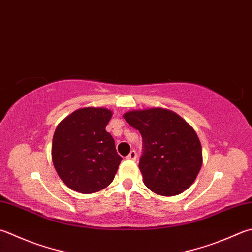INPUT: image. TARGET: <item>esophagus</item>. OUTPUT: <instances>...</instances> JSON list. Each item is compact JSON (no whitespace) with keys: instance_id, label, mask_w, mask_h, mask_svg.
I'll return each mask as SVG.
<instances>
[{"instance_id":"34e87169","label":"esophagus","mask_w":252,"mask_h":252,"mask_svg":"<svg viewBox=\"0 0 252 252\" xmlns=\"http://www.w3.org/2000/svg\"><path fill=\"white\" fill-rule=\"evenodd\" d=\"M126 158L128 159V160H136L137 159V153L135 150H131L130 153H129V155H128Z\"/></svg>"}]
</instances>
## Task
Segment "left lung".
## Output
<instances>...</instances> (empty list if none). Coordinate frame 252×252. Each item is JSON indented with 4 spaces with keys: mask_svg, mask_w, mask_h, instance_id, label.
I'll use <instances>...</instances> for the list:
<instances>
[{
    "mask_svg": "<svg viewBox=\"0 0 252 252\" xmlns=\"http://www.w3.org/2000/svg\"><path fill=\"white\" fill-rule=\"evenodd\" d=\"M123 117L141 134L139 169L146 187L162 196L178 195L191 187L203 163L201 141L193 127L162 107L129 111Z\"/></svg>",
    "mask_w": 252,
    "mask_h": 252,
    "instance_id": "left-lung-1",
    "label": "left lung"
}]
</instances>
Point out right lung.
<instances>
[{"mask_svg": "<svg viewBox=\"0 0 252 252\" xmlns=\"http://www.w3.org/2000/svg\"><path fill=\"white\" fill-rule=\"evenodd\" d=\"M113 113L105 107H83L57 126L51 158L59 178L75 192L91 194L112 183L122 157L105 127Z\"/></svg>", "mask_w": 252, "mask_h": 252, "instance_id": "obj_1", "label": "right lung"}]
</instances>
